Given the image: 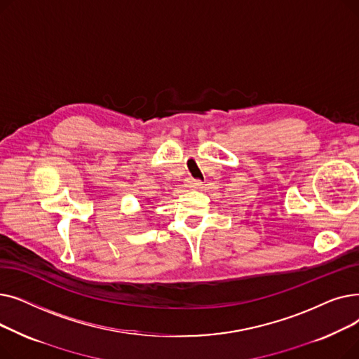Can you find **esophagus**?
Listing matches in <instances>:
<instances>
[{"mask_svg":"<svg viewBox=\"0 0 359 359\" xmlns=\"http://www.w3.org/2000/svg\"><path fill=\"white\" fill-rule=\"evenodd\" d=\"M201 184H202V180H199V179H194V177L187 179V186L189 187H199Z\"/></svg>","mask_w":359,"mask_h":359,"instance_id":"obj_1","label":"esophagus"}]
</instances>
